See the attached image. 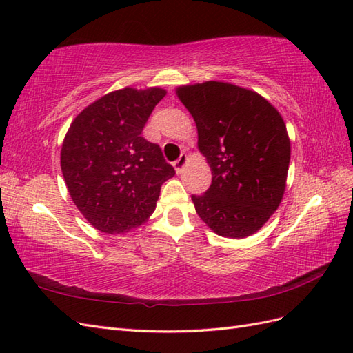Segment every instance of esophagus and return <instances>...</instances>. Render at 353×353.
<instances>
[{
	"label": "esophagus",
	"mask_w": 353,
	"mask_h": 353,
	"mask_svg": "<svg viewBox=\"0 0 353 353\" xmlns=\"http://www.w3.org/2000/svg\"><path fill=\"white\" fill-rule=\"evenodd\" d=\"M186 163H188V156H186V154H181V157H179V159L174 163H172V165H174V170H176L177 174H181Z\"/></svg>",
	"instance_id": "obj_1"
}]
</instances>
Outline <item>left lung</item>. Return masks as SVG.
<instances>
[{"label":"left lung","mask_w":353,"mask_h":353,"mask_svg":"<svg viewBox=\"0 0 353 353\" xmlns=\"http://www.w3.org/2000/svg\"><path fill=\"white\" fill-rule=\"evenodd\" d=\"M176 92L212 171L209 190L191 197L199 216L221 236H250L283 197L291 145L281 114L259 94L223 81Z\"/></svg>","instance_id":"1"}]
</instances>
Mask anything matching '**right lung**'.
<instances>
[{"mask_svg": "<svg viewBox=\"0 0 353 353\" xmlns=\"http://www.w3.org/2000/svg\"><path fill=\"white\" fill-rule=\"evenodd\" d=\"M167 91L124 88L89 104L63 139L61 167L74 205L104 234H124L148 220L161 186L176 174L142 129Z\"/></svg>", "mask_w": 353, "mask_h": 353, "instance_id": "1", "label": "right lung"}]
</instances>
